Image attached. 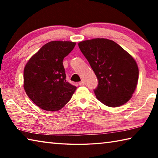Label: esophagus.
I'll use <instances>...</instances> for the list:
<instances>
[{"instance_id":"obj_1","label":"esophagus","mask_w":158,"mask_h":158,"mask_svg":"<svg viewBox=\"0 0 158 158\" xmlns=\"http://www.w3.org/2000/svg\"><path fill=\"white\" fill-rule=\"evenodd\" d=\"M84 84H85V83H84V81H81L79 82V85H84Z\"/></svg>"}]
</instances>
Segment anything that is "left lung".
<instances>
[{
    "label": "left lung",
    "instance_id": "8db88e82",
    "mask_svg": "<svg viewBox=\"0 0 158 158\" xmlns=\"http://www.w3.org/2000/svg\"><path fill=\"white\" fill-rule=\"evenodd\" d=\"M79 47L98 79L94 92L98 100L109 107L127 102L137 88V63L114 41L95 38L79 42Z\"/></svg>",
    "mask_w": 158,
    "mask_h": 158
}]
</instances>
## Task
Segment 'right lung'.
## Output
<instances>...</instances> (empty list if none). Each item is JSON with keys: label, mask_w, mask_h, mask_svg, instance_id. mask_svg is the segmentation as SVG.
I'll use <instances>...</instances> for the list:
<instances>
[{"label": "right lung", "mask_w": 158, "mask_h": 158, "mask_svg": "<svg viewBox=\"0 0 158 158\" xmlns=\"http://www.w3.org/2000/svg\"><path fill=\"white\" fill-rule=\"evenodd\" d=\"M75 44L69 41L49 42L26 64L23 88L29 98L43 110H60L75 92L77 87L66 81L63 64Z\"/></svg>", "instance_id": "add662e5"}]
</instances>
